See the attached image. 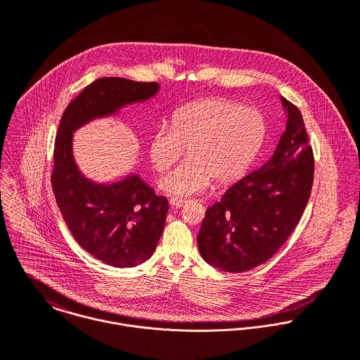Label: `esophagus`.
Here are the masks:
<instances>
[{
	"instance_id": "esophagus-1",
	"label": "esophagus",
	"mask_w": 360,
	"mask_h": 360,
	"mask_svg": "<svg viewBox=\"0 0 360 360\" xmlns=\"http://www.w3.org/2000/svg\"><path fill=\"white\" fill-rule=\"evenodd\" d=\"M170 205L176 206V207H181V206L186 205L187 204V200H181V198H176V197H173V198H170Z\"/></svg>"
}]
</instances>
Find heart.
<instances>
[{
  "instance_id": "obj_1",
  "label": "heart",
  "mask_w": 360,
  "mask_h": 360,
  "mask_svg": "<svg viewBox=\"0 0 360 360\" xmlns=\"http://www.w3.org/2000/svg\"><path fill=\"white\" fill-rule=\"evenodd\" d=\"M266 134L263 116L252 108L223 98H205L180 108L172 126H160L150 139V159L156 172L169 170L187 147L188 158L166 174L159 186L173 197L237 180L248 169Z\"/></svg>"
}]
</instances>
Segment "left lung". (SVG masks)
Returning <instances> with one entry per match:
<instances>
[{"label": "left lung", "mask_w": 360, "mask_h": 360, "mask_svg": "<svg viewBox=\"0 0 360 360\" xmlns=\"http://www.w3.org/2000/svg\"><path fill=\"white\" fill-rule=\"evenodd\" d=\"M287 126L273 156L206 209L197 236L206 262L229 273L251 270L288 240L307 207L314 172L301 110L281 97Z\"/></svg>", "instance_id": "obj_1"}]
</instances>
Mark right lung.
Segmentation results:
<instances>
[{"label":"right lung","mask_w":360,"mask_h":360,"mask_svg":"<svg viewBox=\"0 0 360 360\" xmlns=\"http://www.w3.org/2000/svg\"><path fill=\"white\" fill-rule=\"evenodd\" d=\"M158 91L155 82L98 79L66 106L55 137L51 184L56 205L77 244L113 267H133L153 257L169 204L139 174L113 184L86 179L73 158V131Z\"/></svg>","instance_id":"right-lung-1"}]
</instances>
